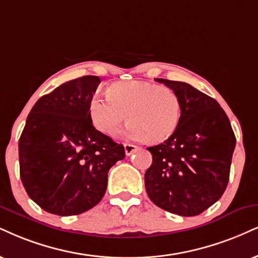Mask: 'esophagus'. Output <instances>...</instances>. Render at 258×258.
I'll use <instances>...</instances> for the list:
<instances>
[{"instance_id": "1", "label": "esophagus", "mask_w": 258, "mask_h": 258, "mask_svg": "<svg viewBox=\"0 0 258 258\" xmlns=\"http://www.w3.org/2000/svg\"><path fill=\"white\" fill-rule=\"evenodd\" d=\"M124 151H125L126 155H132L134 152L138 151V146L132 145V144H125L124 145Z\"/></svg>"}]
</instances>
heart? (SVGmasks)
Segmentation results:
<instances>
[{
  "label": "heart",
  "mask_w": 258,
  "mask_h": 258,
  "mask_svg": "<svg viewBox=\"0 0 258 258\" xmlns=\"http://www.w3.org/2000/svg\"><path fill=\"white\" fill-rule=\"evenodd\" d=\"M90 117L99 132L114 136L122 124L132 122L125 136L134 141L160 142L176 132L182 117V101L167 86L145 81H120L107 87V97L91 100Z\"/></svg>",
  "instance_id": "1"
}]
</instances>
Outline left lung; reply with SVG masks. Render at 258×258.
<instances>
[{"label": "left lung", "instance_id": "obj_1", "mask_svg": "<svg viewBox=\"0 0 258 258\" xmlns=\"http://www.w3.org/2000/svg\"><path fill=\"white\" fill-rule=\"evenodd\" d=\"M155 80L177 92L182 117L164 144L147 148L153 161L145 173L146 191L164 211L199 215L226 189L236 136L217 100L185 82Z\"/></svg>", "mask_w": 258, "mask_h": 258}]
</instances>
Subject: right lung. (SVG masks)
Segmentation results:
<instances>
[{
    "label": "right lung",
    "mask_w": 258,
    "mask_h": 258,
    "mask_svg": "<svg viewBox=\"0 0 258 258\" xmlns=\"http://www.w3.org/2000/svg\"><path fill=\"white\" fill-rule=\"evenodd\" d=\"M99 84L98 76L86 75L43 95L19 140L25 190L51 214L78 215L97 206L109 170L125 157L123 145L92 124L88 107Z\"/></svg>",
    "instance_id": "1"
}]
</instances>
